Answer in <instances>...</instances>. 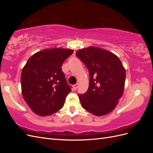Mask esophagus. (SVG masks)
I'll use <instances>...</instances> for the list:
<instances>
[{
    "label": "esophagus",
    "mask_w": 153,
    "mask_h": 153,
    "mask_svg": "<svg viewBox=\"0 0 153 153\" xmlns=\"http://www.w3.org/2000/svg\"><path fill=\"white\" fill-rule=\"evenodd\" d=\"M78 87V84H75V85H73V89L75 90V91H76V90L77 89Z\"/></svg>",
    "instance_id": "1"
}]
</instances>
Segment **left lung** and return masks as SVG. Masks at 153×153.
Masks as SVG:
<instances>
[{"label": "left lung", "mask_w": 153, "mask_h": 153, "mask_svg": "<svg viewBox=\"0 0 153 153\" xmlns=\"http://www.w3.org/2000/svg\"><path fill=\"white\" fill-rule=\"evenodd\" d=\"M76 55L89 71V85L78 94L82 106L96 116L112 112L123 94L126 71L119 57L95 47L78 50Z\"/></svg>", "instance_id": "obj_1"}]
</instances>
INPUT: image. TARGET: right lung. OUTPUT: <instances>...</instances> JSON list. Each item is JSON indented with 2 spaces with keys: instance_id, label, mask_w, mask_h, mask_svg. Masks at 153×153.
<instances>
[{
  "instance_id": "add662e5",
  "label": "right lung",
  "mask_w": 153,
  "mask_h": 153,
  "mask_svg": "<svg viewBox=\"0 0 153 153\" xmlns=\"http://www.w3.org/2000/svg\"><path fill=\"white\" fill-rule=\"evenodd\" d=\"M73 53L68 48H47L29 59L21 74L23 98L32 112L40 116L61 109L71 91L61 66Z\"/></svg>"
}]
</instances>
